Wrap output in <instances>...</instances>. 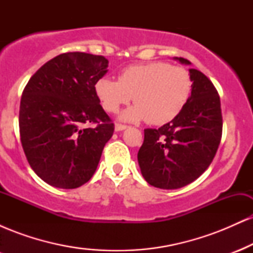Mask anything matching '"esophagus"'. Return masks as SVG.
<instances>
[{
    "mask_svg": "<svg viewBox=\"0 0 253 253\" xmlns=\"http://www.w3.org/2000/svg\"><path fill=\"white\" fill-rule=\"evenodd\" d=\"M126 128H127L126 125L115 124V130H117V132H120V130H124V129H126Z\"/></svg>",
    "mask_w": 253,
    "mask_h": 253,
    "instance_id": "obj_1",
    "label": "esophagus"
}]
</instances>
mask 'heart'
<instances>
[{"label":"heart","instance_id":"obj_1","mask_svg":"<svg viewBox=\"0 0 253 253\" xmlns=\"http://www.w3.org/2000/svg\"><path fill=\"white\" fill-rule=\"evenodd\" d=\"M193 81L185 69L164 62L132 65L121 71L119 80L103 77L95 92L107 112L117 113L121 106L135 104L121 114L126 121L146 120L161 126L172 121L187 104Z\"/></svg>","mask_w":253,"mask_h":253}]
</instances>
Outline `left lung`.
<instances>
[{"instance_id":"8db88e82","label":"left lung","mask_w":253,"mask_h":253,"mask_svg":"<svg viewBox=\"0 0 253 253\" xmlns=\"http://www.w3.org/2000/svg\"><path fill=\"white\" fill-rule=\"evenodd\" d=\"M179 63L190 65L184 58ZM193 81L187 104L170 123L144 130L138 152L141 175L161 189H178L194 182L207 170L222 134L220 97L206 75L189 69Z\"/></svg>"}]
</instances>
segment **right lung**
<instances>
[{
	"label": "right lung",
	"instance_id": "right-lung-1",
	"mask_svg": "<svg viewBox=\"0 0 253 253\" xmlns=\"http://www.w3.org/2000/svg\"><path fill=\"white\" fill-rule=\"evenodd\" d=\"M103 56L68 52L48 60L22 92L19 127L31 168L43 182L75 189L91 178L114 124L95 84L107 74ZM85 123L97 126L86 129Z\"/></svg>",
	"mask_w": 253,
	"mask_h": 253
}]
</instances>
